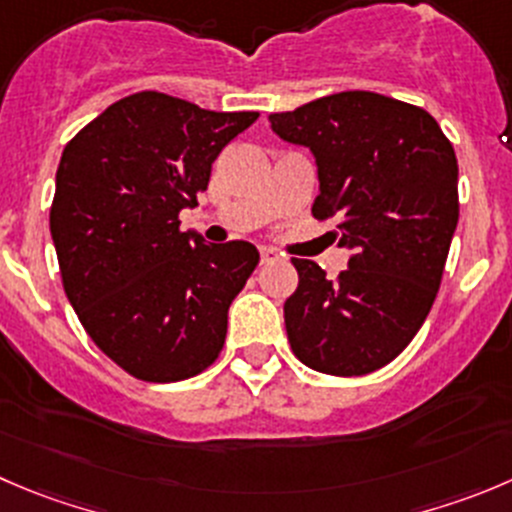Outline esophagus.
Here are the masks:
<instances>
[{
    "label": "esophagus",
    "instance_id": "obj_1",
    "mask_svg": "<svg viewBox=\"0 0 512 512\" xmlns=\"http://www.w3.org/2000/svg\"><path fill=\"white\" fill-rule=\"evenodd\" d=\"M260 260H262V265H270V262L280 260V252L272 250V247H262V250H260Z\"/></svg>",
    "mask_w": 512,
    "mask_h": 512
}]
</instances>
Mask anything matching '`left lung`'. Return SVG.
<instances>
[{"instance_id": "left-lung-1", "label": "left lung", "mask_w": 512, "mask_h": 512, "mask_svg": "<svg viewBox=\"0 0 512 512\" xmlns=\"http://www.w3.org/2000/svg\"><path fill=\"white\" fill-rule=\"evenodd\" d=\"M272 132L315 155V220L352 250L327 280L292 257L300 282L285 302L297 360L355 377L393 362L423 327L458 227V160L433 114L375 92H340L270 114Z\"/></svg>"}]
</instances>
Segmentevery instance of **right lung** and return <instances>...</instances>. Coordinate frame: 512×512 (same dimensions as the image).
<instances>
[{"label": "right lung", "mask_w": 512, "mask_h": 512, "mask_svg": "<svg viewBox=\"0 0 512 512\" xmlns=\"http://www.w3.org/2000/svg\"><path fill=\"white\" fill-rule=\"evenodd\" d=\"M257 117L137 92L64 147L49 210L64 292L94 345L137 380L195 377L225 345L227 310L260 252L182 232L180 210Z\"/></svg>", "instance_id": "1"}]
</instances>
